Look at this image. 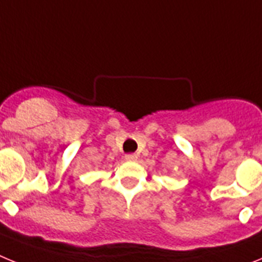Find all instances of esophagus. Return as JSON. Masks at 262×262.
Segmentation results:
<instances>
[{"label": "esophagus", "mask_w": 262, "mask_h": 262, "mask_svg": "<svg viewBox=\"0 0 262 262\" xmlns=\"http://www.w3.org/2000/svg\"><path fill=\"white\" fill-rule=\"evenodd\" d=\"M124 159H126L127 161H136V160H138V155L128 154V155H126V156H124Z\"/></svg>", "instance_id": "esophagus-1"}]
</instances>
